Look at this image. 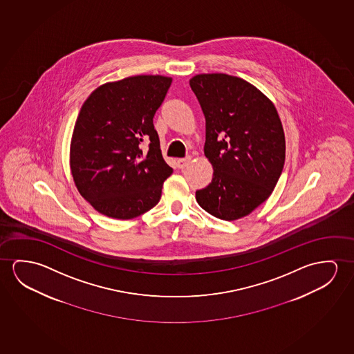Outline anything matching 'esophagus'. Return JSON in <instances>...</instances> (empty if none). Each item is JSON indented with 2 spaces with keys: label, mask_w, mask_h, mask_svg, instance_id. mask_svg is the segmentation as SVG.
Wrapping results in <instances>:
<instances>
[{
  "label": "esophagus",
  "mask_w": 354,
  "mask_h": 354,
  "mask_svg": "<svg viewBox=\"0 0 354 354\" xmlns=\"http://www.w3.org/2000/svg\"><path fill=\"white\" fill-rule=\"evenodd\" d=\"M191 160L190 156H187V157L185 158H180V159H178V162H176V164H178V168L179 169H184L185 168L186 165L189 164V162Z\"/></svg>",
  "instance_id": "1"
}]
</instances>
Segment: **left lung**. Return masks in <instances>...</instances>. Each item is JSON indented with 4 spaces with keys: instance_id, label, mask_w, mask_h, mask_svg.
<instances>
[{
    "instance_id": "8db88e82",
    "label": "left lung",
    "mask_w": 354,
    "mask_h": 354,
    "mask_svg": "<svg viewBox=\"0 0 354 354\" xmlns=\"http://www.w3.org/2000/svg\"><path fill=\"white\" fill-rule=\"evenodd\" d=\"M190 86L206 118L205 156L214 170L211 184L196 191L197 202L223 221L245 217L282 174L286 140L277 110L239 77L197 75Z\"/></svg>"
}]
</instances>
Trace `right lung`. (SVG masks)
Listing matches in <instances>:
<instances>
[{
  "label": "right lung",
  "mask_w": 354,
  "mask_h": 354,
  "mask_svg": "<svg viewBox=\"0 0 354 354\" xmlns=\"http://www.w3.org/2000/svg\"><path fill=\"white\" fill-rule=\"evenodd\" d=\"M170 84L169 77H127L97 88L82 105L72 135V176L104 216L138 217L160 200L173 169L160 152L153 118Z\"/></svg>",
  "instance_id": "obj_1"
}]
</instances>
